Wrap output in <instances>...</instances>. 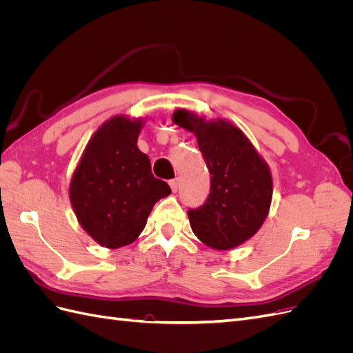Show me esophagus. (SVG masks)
Here are the masks:
<instances>
[{
  "mask_svg": "<svg viewBox=\"0 0 353 353\" xmlns=\"http://www.w3.org/2000/svg\"><path fill=\"white\" fill-rule=\"evenodd\" d=\"M169 185H170V188H172L174 193H176L178 188H179V179H178V178L170 179V181H169Z\"/></svg>",
  "mask_w": 353,
  "mask_h": 353,
  "instance_id": "obj_1",
  "label": "esophagus"
}]
</instances>
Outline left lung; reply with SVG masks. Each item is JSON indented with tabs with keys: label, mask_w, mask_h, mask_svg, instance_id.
Wrapping results in <instances>:
<instances>
[{
	"label": "left lung",
	"mask_w": 353,
	"mask_h": 353,
	"mask_svg": "<svg viewBox=\"0 0 353 353\" xmlns=\"http://www.w3.org/2000/svg\"><path fill=\"white\" fill-rule=\"evenodd\" d=\"M172 119L194 132L212 175L206 201L188 209L191 230L212 249L237 248L258 232L268 215L272 199L268 165L248 137L227 121L208 122L181 109Z\"/></svg>",
	"instance_id": "obj_1"
}]
</instances>
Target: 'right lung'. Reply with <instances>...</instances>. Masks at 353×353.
<instances>
[{
    "mask_svg": "<svg viewBox=\"0 0 353 353\" xmlns=\"http://www.w3.org/2000/svg\"><path fill=\"white\" fill-rule=\"evenodd\" d=\"M141 126L140 119L125 116L103 123L85 147L70 183V201L82 228L109 249L131 244L156 201L170 194L137 147Z\"/></svg>",
    "mask_w": 353,
    "mask_h": 353,
    "instance_id": "add662e5",
    "label": "right lung"
}]
</instances>
